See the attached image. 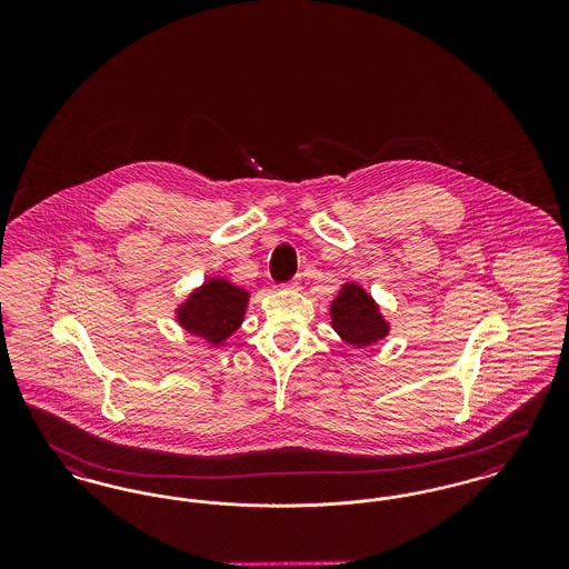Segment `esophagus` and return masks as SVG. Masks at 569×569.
<instances>
[{
    "instance_id": "esophagus-1",
    "label": "esophagus",
    "mask_w": 569,
    "mask_h": 569,
    "mask_svg": "<svg viewBox=\"0 0 569 569\" xmlns=\"http://www.w3.org/2000/svg\"><path fill=\"white\" fill-rule=\"evenodd\" d=\"M283 288H286V290H298V288H300V279H292V281H288V283H286V286H283Z\"/></svg>"
}]
</instances>
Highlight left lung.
Segmentation results:
<instances>
[{"instance_id":"obj_1","label":"left lung","mask_w":569,"mask_h":569,"mask_svg":"<svg viewBox=\"0 0 569 569\" xmlns=\"http://www.w3.org/2000/svg\"><path fill=\"white\" fill-rule=\"evenodd\" d=\"M328 313L339 339L353 350L371 348L390 335V322L383 318L376 298L356 281H346L341 286Z\"/></svg>"}]
</instances>
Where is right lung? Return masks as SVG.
<instances>
[{
    "instance_id": "1",
    "label": "right lung",
    "mask_w": 569,
    "mask_h": 569,
    "mask_svg": "<svg viewBox=\"0 0 569 569\" xmlns=\"http://www.w3.org/2000/svg\"><path fill=\"white\" fill-rule=\"evenodd\" d=\"M251 292L226 277H209L174 309V320L191 337L219 348L243 325Z\"/></svg>"
}]
</instances>
